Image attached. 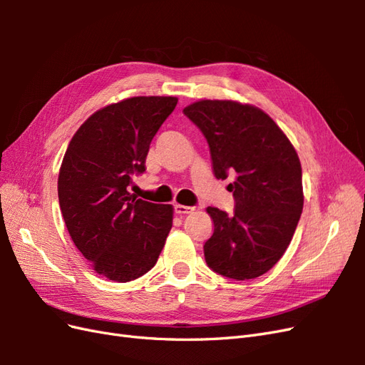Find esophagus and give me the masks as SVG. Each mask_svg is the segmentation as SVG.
<instances>
[{
	"mask_svg": "<svg viewBox=\"0 0 365 365\" xmlns=\"http://www.w3.org/2000/svg\"><path fill=\"white\" fill-rule=\"evenodd\" d=\"M175 213H178V215H189V213H192L193 210H195V207H190V205H181V204H175Z\"/></svg>",
	"mask_w": 365,
	"mask_h": 365,
	"instance_id": "34e87169",
	"label": "esophagus"
}]
</instances>
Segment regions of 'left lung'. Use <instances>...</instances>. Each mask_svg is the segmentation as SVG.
I'll return each mask as SVG.
<instances>
[{
	"label": "left lung",
	"instance_id": "left-lung-1",
	"mask_svg": "<svg viewBox=\"0 0 365 365\" xmlns=\"http://www.w3.org/2000/svg\"><path fill=\"white\" fill-rule=\"evenodd\" d=\"M204 134L217 180L228 187L235 212L208 207L215 231L204 245L208 268L235 280L260 277L289 247L303 210L302 164L291 141L262 109L231 101L184 108Z\"/></svg>",
	"mask_w": 365,
	"mask_h": 365
}]
</instances>
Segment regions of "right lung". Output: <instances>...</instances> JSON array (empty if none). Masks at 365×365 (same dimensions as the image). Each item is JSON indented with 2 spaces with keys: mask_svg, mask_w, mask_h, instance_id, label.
<instances>
[{
  "mask_svg": "<svg viewBox=\"0 0 365 365\" xmlns=\"http://www.w3.org/2000/svg\"><path fill=\"white\" fill-rule=\"evenodd\" d=\"M176 97H130L94 113L62 160L58 195L68 233L97 274L126 283L153 268L172 228L173 208L137 200L132 176L146 170L152 138Z\"/></svg>",
  "mask_w": 365,
  "mask_h": 365,
  "instance_id": "obj_1",
  "label": "right lung"
}]
</instances>
